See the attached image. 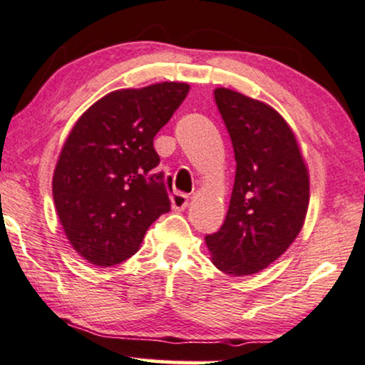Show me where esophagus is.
<instances>
[{
  "mask_svg": "<svg viewBox=\"0 0 365 365\" xmlns=\"http://www.w3.org/2000/svg\"><path fill=\"white\" fill-rule=\"evenodd\" d=\"M170 200H172V208H173V210H177V212L185 210L187 205H188V197L185 195V193H178V192L173 193Z\"/></svg>",
  "mask_w": 365,
  "mask_h": 365,
  "instance_id": "1",
  "label": "esophagus"
}]
</instances>
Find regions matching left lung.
I'll list each match as a JSON object with an SVG mask.
<instances>
[{
    "label": "left lung",
    "mask_w": 365,
    "mask_h": 365,
    "mask_svg": "<svg viewBox=\"0 0 365 365\" xmlns=\"http://www.w3.org/2000/svg\"><path fill=\"white\" fill-rule=\"evenodd\" d=\"M237 172L220 230L205 237L212 264L232 277L254 275L294 244L309 210V168L294 130L275 108L215 88Z\"/></svg>",
    "instance_id": "8db88e82"
}]
</instances>
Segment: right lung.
I'll return each instance as SVG.
<instances>
[{"label": "right lung", "instance_id": "right-lung-1", "mask_svg": "<svg viewBox=\"0 0 365 365\" xmlns=\"http://www.w3.org/2000/svg\"><path fill=\"white\" fill-rule=\"evenodd\" d=\"M190 90L163 81L101 96L73 125L53 173V200L80 257L111 267L137 254L170 210L153 138Z\"/></svg>", "mask_w": 365, "mask_h": 365}]
</instances>
